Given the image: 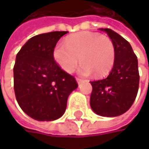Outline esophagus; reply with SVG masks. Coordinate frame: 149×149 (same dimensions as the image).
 <instances>
[{"label":"esophagus","mask_w":149,"mask_h":149,"mask_svg":"<svg viewBox=\"0 0 149 149\" xmlns=\"http://www.w3.org/2000/svg\"><path fill=\"white\" fill-rule=\"evenodd\" d=\"M76 79H77V84H80L83 82V79H81V78H79V77H77Z\"/></svg>","instance_id":"obj_1"}]
</instances>
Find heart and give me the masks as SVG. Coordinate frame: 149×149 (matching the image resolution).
Segmentation results:
<instances>
[{"label": "heart", "mask_w": 149, "mask_h": 149, "mask_svg": "<svg viewBox=\"0 0 149 149\" xmlns=\"http://www.w3.org/2000/svg\"><path fill=\"white\" fill-rule=\"evenodd\" d=\"M53 58L68 73L74 72L80 58V74L88 76L93 72L96 76L101 77L112 69L116 49L109 37L97 33L83 32L66 38L65 45H56Z\"/></svg>", "instance_id": "obj_1"}]
</instances>
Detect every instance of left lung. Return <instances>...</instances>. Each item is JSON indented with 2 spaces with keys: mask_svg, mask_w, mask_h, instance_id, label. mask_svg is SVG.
<instances>
[{
  "mask_svg": "<svg viewBox=\"0 0 149 149\" xmlns=\"http://www.w3.org/2000/svg\"><path fill=\"white\" fill-rule=\"evenodd\" d=\"M112 40L116 49L114 66L109 76L91 81L92 92L90 104L101 116H117L125 113L134 103L139 88L138 60L130 44L109 28L101 29Z\"/></svg>",
  "mask_w": 149,
  "mask_h": 149,
  "instance_id": "1",
  "label": "left lung"
}]
</instances>
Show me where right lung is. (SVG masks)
I'll list each match as a JSON object with an SVG mask.
<instances>
[{
    "label": "right lung",
    "instance_id": "right-lung-1",
    "mask_svg": "<svg viewBox=\"0 0 149 149\" xmlns=\"http://www.w3.org/2000/svg\"><path fill=\"white\" fill-rule=\"evenodd\" d=\"M68 32L36 35L21 47L14 66L15 97L21 109L37 121H53L65 111L67 99L77 87L75 77L53 58V49Z\"/></svg>",
    "mask_w": 149,
    "mask_h": 149
}]
</instances>
